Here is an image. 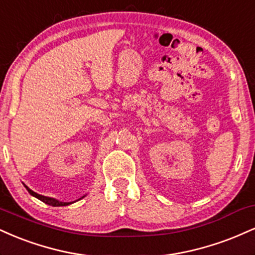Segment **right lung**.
I'll list each match as a JSON object with an SVG mask.
<instances>
[{
  "label": "right lung",
  "mask_w": 255,
  "mask_h": 255,
  "mask_svg": "<svg viewBox=\"0 0 255 255\" xmlns=\"http://www.w3.org/2000/svg\"><path fill=\"white\" fill-rule=\"evenodd\" d=\"M23 186L26 187V190L28 191V193L31 194V196L35 197V198H38L39 200H41V202H44L45 204H49V205H51V206H67V205H70V204H73V203L77 202V200H80V199L85 198V197L87 196V194H85V196H82V197H81L80 199L75 200V202H69V203H67V202H61V200H58V199H55V198H51V197H45V196H41V194H38V193H35L34 191H32V190H31V188H29V187H27L25 184H23Z\"/></svg>",
  "instance_id": "right-lung-1"
}]
</instances>
